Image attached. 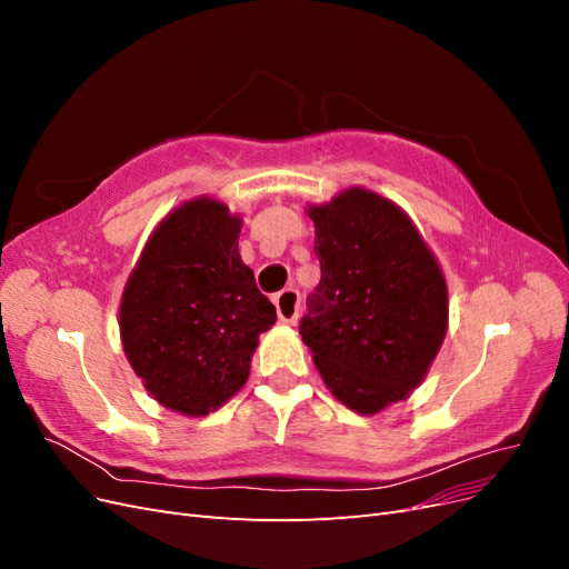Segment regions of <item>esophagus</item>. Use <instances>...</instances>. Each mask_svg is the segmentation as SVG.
<instances>
[{
    "label": "esophagus",
    "mask_w": 569,
    "mask_h": 569,
    "mask_svg": "<svg viewBox=\"0 0 569 569\" xmlns=\"http://www.w3.org/2000/svg\"><path fill=\"white\" fill-rule=\"evenodd\" d=\"M274 311H278V318L282 322H289L295 325L297 318H299V303H301V297L297 289H282L280 295H274Z\"/></svg>",
    "instance_id": "34e87169"
}]
</instances>
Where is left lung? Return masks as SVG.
Returning <instances> with one entry per match:
<instances>
[{
	"label": "left lung",
	"mask_w": 569,
	"mask_h": 569,
	"mask_svg": "<svg viewBox=\"0 0 569 569\" xmlns=\"http://www.w3.org/2000/svg\"><path fill=\"white\" fill-rule=\"evenodd\" d=\"M320 284L299 335L337 399L380 412L416 389L449 320L446 280L410 218L368 189L311 206Z\"/></svg>",
	"instance_id": "8db88e82"
}]
</instances>
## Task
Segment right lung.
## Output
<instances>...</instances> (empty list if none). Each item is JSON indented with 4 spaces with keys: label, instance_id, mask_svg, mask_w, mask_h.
Wrapping results in <instances>:
<instances>
[{
    "label": "right lung",
    "instance_id": "obj_1",
    "mask_svg": "<svg viewBox=\"0 0 569 569\" xmlns=\"http://www.w3.org/2000/svg\"><path fill=\"white\" fill-rule=\"evenodd\" d=\"M242 220L187 201L151 234L120 301V337L153 399L209 416L242 389L258 335L278 320L239 256Z\"/></svg>",
    "mask_w": 569,
    "mask_h": 569
}]
</instances>
